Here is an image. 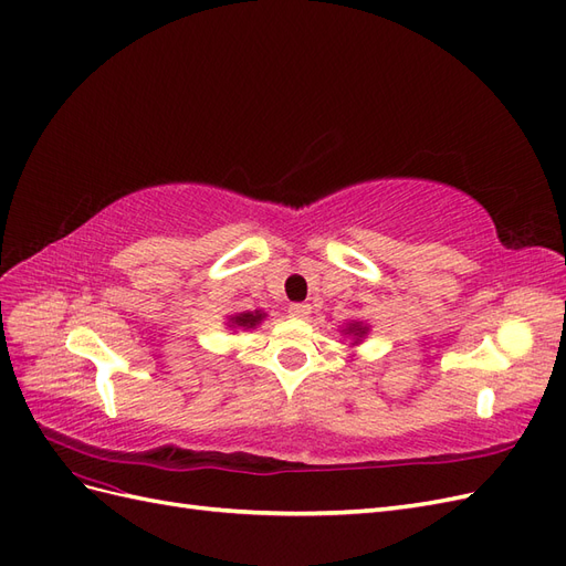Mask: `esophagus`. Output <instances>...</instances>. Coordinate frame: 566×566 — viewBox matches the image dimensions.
Here are the masks:
<instances>
[{
  "label": "esophagus",
  "mask_w": 566,
  "mask_h": 566,
  "mask_svg": "<svg viewBox=\"0 0 566 566\" xmlns=\"http://www.w3.org/2000/svg\"><path fill=\"white\" fill-rule=\"evenodd\" d=\"M287 314L293 316V318H306L312 314V306L306 304V302H293L287 306Z\"/></svg>",
  "instance_id": "34e87169"
}]
</instances>
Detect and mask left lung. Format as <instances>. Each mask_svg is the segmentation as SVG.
Returning <instances> with one entry per match:
<instances>
[{
    "mask_svg": "<svg viewBox=\"0 0 566 566\" xmlns=\"http://www.w3.org/2000/svg\"><path fill=\"white\" fill-rule=\"evenodd\" d=\"M349 333H354V335H358V337H361L364 333H366V328H364V325H352V328H349Z\"/></svg>",
    "mask_w": 566,
    "mask_h": 566,
    "instance_id": "8db88e82",
    "label": "left lung"
}]
</instances>
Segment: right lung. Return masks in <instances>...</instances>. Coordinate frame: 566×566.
<instances>
[{
    "instance_id": "obj_1",
    "label": "right lung",
    "mask_w": 566,
    "mask_h": 566,
    "mask_svg": "<svg viewBox=\"0 0 566 566\" xmlns=\"http://www.w3.org/2000/svg\"><path fill=\"white\" fill-rule=\"evenodd\" d=\"M262 318H264V314L254 312V314H241V316H235V318H231V323H235V325H243V328H254V325L260 323Z\"/></svg>"
}]
</instances>
